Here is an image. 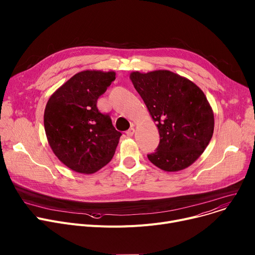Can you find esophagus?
<instances>
[{
    "label": "esophagus",
    "mask_w": 255,
    "mask_h": 255,
    "mask_svg": "<svg viewBox=\"0 0 255 255\" xmlns=\"http://www.w3.org/2000/svg\"><path fill=\"white\" fill-rule=\"evenodd\" d=\"M134 132H135V129H134L133 127H131L129 130H127V131H126V135H127L128 137H131V136H133Z\"/></svg>",
    "instance_id": "esophagus-1"
}]
</instances>
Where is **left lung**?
I'll use <instances>...</instances> for the list:
<instances>
[{
	"mask_svg": "<svg viewBox=\"0 0 255 255\" xmlns=\"http://www.w3.org/2000/svg\"><path fill=\"white\" fill-rule=\"evenodd\" d=\"M160 134V143L148 160L164 171L192 165L205 150L214 129L213 111L192 81L170 71L130 74Z\"/></svg>",
	"mask_w": 255,
	"mask_h": 255,
	"instance_id": "1",
	"label": "left lung"
}]
</instances>
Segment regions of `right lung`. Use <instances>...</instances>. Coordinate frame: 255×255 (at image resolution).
<instances>
[{"label": "right lung", "mask_w": 255, "mask_h": 255, "mask_svg": "<svg viewBox=\"0 0 255 255\" xmlns=\"http://www.w3.org/2000/svg\"><path fill=\"white\" fill-rule=\"evenodd\" d=\"M115 79V72H80L51 95L46 105L44 126L50 147L76 172L94 173L114 157L122 133L96 104Z\"/></svg>", "instance_id": "add662e5"}]
</instances>
